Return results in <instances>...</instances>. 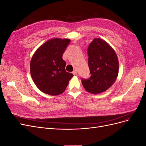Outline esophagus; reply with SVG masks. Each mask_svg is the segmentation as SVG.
I'll list each match as a JSON object with an SVG mask.
<instances>
[{
  "label": "esophagus",
  "mask_w": 146,
  "mask_h": 146,
  "mask_svg": "<svg viewBox=\"0 0 146 146\" xmlns=\"http://www.w3.org/2000/svg\"><path fill=\"white\" fill-rule=\"evenodd\" d=\"M72 74L74 75V76H76V75L77 74V71L76 70H74V71L72 72Z\"/></svg>",
  "instance_id": "34e87169"
}]
</instances>
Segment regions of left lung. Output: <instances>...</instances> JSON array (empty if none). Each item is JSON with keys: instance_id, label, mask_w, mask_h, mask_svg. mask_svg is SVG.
<instances>
[{"instance_id": "obj_1", "label": "left lung", "mask_w": 146, "mask_h": 146, "mask_svg": "<svg viewBox=\"0 0 146 146\" xmlns=\"http://www.w3.org/2000/svg\"><path fill=\"white\" fill-rule=\"evenodd\" d=\"M88 55L91 77L82 79V85L90 93H102L111 87L117 77V55L108 42L100 38H94L88 47Z\"/></svg>"}]
</instances>
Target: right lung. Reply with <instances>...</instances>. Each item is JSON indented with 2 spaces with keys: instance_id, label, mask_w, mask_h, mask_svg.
I'll return each mask as SVG.
<instances>
[{
  "instance_id": "1",
  "label": "right lung",
  "mask_w": 146,
  "mask_h": 146,
  "mask_svg": "<svg viewBox=\"0 0 146 146\" xmlns=\"http://www.w3.org/2000/svg\"><path fill=\"white\" fill-rule=\"evenodd\" d=\"M70 40L53 38L35 51L30 61L31 76L42 92L50 96L62 94L73 74L66 71L63 54Z\"/></svg>"
}]
</instances>
